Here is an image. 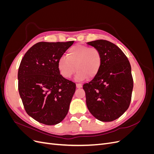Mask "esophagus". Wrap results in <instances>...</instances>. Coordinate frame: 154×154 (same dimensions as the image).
I'll return each mask as SVG.
<instances>
[{"label":"esophagus","instance_id":"obj_1","mask_svg":"<svg viewBox=\"0 0 154 154\" xmlns=\"http://www.w3.org/2000/svg\"><path fill=\"white\" fill-rule=\"evenodd\" d=\"M82 87V84H80V83H76V88H80Z\"/></svg>","mask_w":154,"mask_h":154}]
</instances>
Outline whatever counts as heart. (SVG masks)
I'll list each match as a JSON object with an SVG mask.
<instances>
[{
  "label": "heart",
  "mask_w": 154,
  "mask_h": 154,
  "mask_svg": "<svg viewBox=\"0 0 154 154\" xmlns=\"http://www.w3.org/2000/svg\"><path fill=\"white\" fill-rule=\"evenodd\" d=\"M101 64V55L98 49L78 44L68 50L67 57H62L58 60V68L66 78H71L76 69V80L83 81L88 77L94 78L100 71Z\"/></svg>",
  "instance_id": "1"
}]
</instances>
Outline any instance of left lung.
<instances>
[{
  "mask_svg": "<svg viewBox=\"0 0 154 154\" xmlns=\"http://www.w3.org/2000/svg\"><path fill=\"white\" fill-rule=\"evenodd\" d=\"M87 44L100 51L101 64L94 79L83 86L87 106L97 119L112 122L129 107L133 89L131 66L123 51L110 42L97 40Z\"/></svg>",
  "mask_w": 154,
  "mask_h": 154,
  "instance_id": "obj_1",
  "label": "left lung"
}]
</instances>
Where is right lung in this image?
I'll use <instances>...</instances> for the list:
<instances>
[{
  "label": "right lung",
  "instance_id": "1",
  "mask_svg": "<svg viewBox=\"0 0 154 154\" xmlns=\"http://www.w3.org/2000/svg\"><path fill=\"white\" fill-rule=\"evenodd\" d=\"M73 43L40 42L21 60L18 92L27 114L39 123L57 125L68 113L76 84L60 74L58 62Z\"/></svg>",
  "mask_w": 154,
  "mask_h": 154
}]
</instances>
